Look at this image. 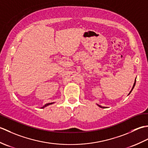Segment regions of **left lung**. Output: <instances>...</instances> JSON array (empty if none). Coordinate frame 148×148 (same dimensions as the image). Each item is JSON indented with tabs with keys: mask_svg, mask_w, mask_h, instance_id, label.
Here are the masks:
<instances>
[{
	"mask_svg": "<svg viewBox=\"0 0 148 148\" xmlns=\"http://www.w3.org/2000/svg\"><path fill=\"white\" fill-rule=\"evenodd\" d=\"M136 79H135V82H134V85H133V87H132V90H131V91L130 92V93H128V95H129V94L132 92V90L134 89V86H135V85H136ZM97 106H98L99 107H100V108H106V107H102V106H100V105H99V104H97Z\"/></svg>",
	"mask_w": 148,
	"mask_h": 148,
	"instance_id": "1",
	"label": "left lung"
}]
</instances>
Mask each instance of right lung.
<instances>
[{
	"label": "right lung",
	"mask_w": 148,
	"mask_h": 148,
	"mask_svg": "<svg viewBox=\"0 0 148 148\" xmlns=\"http://www.w3.org/2000/svg\"><path fill=\"white\" fill-rule=\"evenodd\" d=\"M54 103V102H51V103H46V105H45V106H44L43 107H42V108H41V109H42V108H45V107H46V106H49V105H51V104H52V103Z\"/></svg>",
	"instance_id": "1"
}]
</instances>
